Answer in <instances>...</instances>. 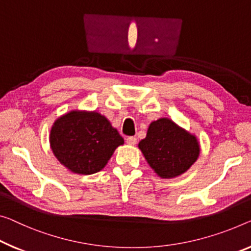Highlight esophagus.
Returning a JSON list of instances; mask_svg holds the SVG:
<instances>
[{
    "instance_id": "1",
    "label": "esophagus",
    "mask_w": 251,
    "mask_h": 251,
    "mask_svg": "<svg viewBox=\"0 0 251 251\" xmlns=\"http://www.w3.org/2000/svg\"><path fill=\"white\" fill-rule=\"evenodd\" d=\"M126 144H128V145L134 146L137 144V138L136 137H129V138L126 139Z\"/></svg>"
}]
</instances>
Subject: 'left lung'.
<instances>
[{"label": "left lung", "mask_w": 251, "mask_h": 251, "mask_svg": "<svg viewBox=\"0 0 251 251\" xmlns=\"http://www.w3.org/2000/svg\"><path fill=\"white\" fill-rule=\"evenodd\" d=\"M138 147L161 178H174L187 172L198 160L201 150L195 134L168 118L150 123L147 136L139 142Z\"/></svg>", "instance_id": "1"}]
</instances>
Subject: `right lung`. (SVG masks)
Returning a JSON list of instances; mask_svg holds the SVG:
<instances>
[{"mask_svg":"<svg viewBox=\"0 0 251 251\" xmlns=\"http://www.w3.org/2000/svg\"><path fill=\"white\" fill-rule=\"evenodd\" d=\"M49 142L61 165L75 174L91 175L105 167L125 140L104 115L73 110L53 122Z\"/></svg>","mask_w":251,"mask_h":251,"instance_id":"1","label":"right lung"}]
</instances>
